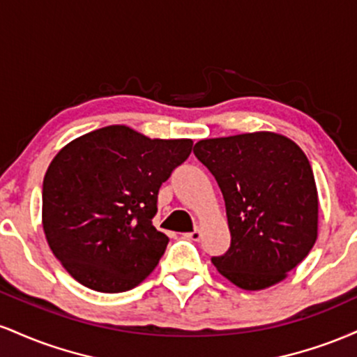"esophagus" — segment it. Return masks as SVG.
Here are the masks:
<instances>
[{
	"mask_svg": "<svg viewBox=\"0 0 357 357\" xmlns=\"http://www.w3.org/2000/svg\"><path fill=\"white\" fill-rule=\"evenodd\" d=\"M186 236L188 240H192V241H198L199 238H202V230H199V228H196L195 231H191V233H186Z\"/></svg>",
	"mask_w": 357,
	"mask_h": 357,
	"instance_id": "esophagus-1",
	"label": "esophagus"
}]
</instances>
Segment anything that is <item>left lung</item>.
Returning a JSON list of instances; mask_svg holds the SVG:
<instances>
[{
	"label": "left lung",
	"instance_id": "8db88e82",
	"mask_svg": "<svg viewBox=\"0 0 357 357\" xmlns=\"http://www.w3.org/2000/svg\"><path fill=\"white\" fill-rule=\"evenodd\" d=\"M192 151L227 206L231 245L213 265L245 290L284 280L317 240V188L304 151L268 130L203 139Z\"/></svg>",
	"mask_w": 357,
	"mask_h": 357
}]
</instances>
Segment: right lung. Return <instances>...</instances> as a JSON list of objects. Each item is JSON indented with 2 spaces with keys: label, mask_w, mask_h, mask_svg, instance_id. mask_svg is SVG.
Instances as JSON below:
<instances>
[{
  "label": "right lung",
  "mask_w": 357,
  "mask_h": 357,
  "mask_svg": "<svg viewBox=\"0 0 357 357\" xmlns=\"http://www.w3.org/2000/svg\"><path fill=\"white\" fill-rule=\"evenodd\" d=\"M191 147V139H151L127 126L61 147L43 179L42 223L53 255L79 284L117 294L153 272L169 241L153 225L159 188Z\"/></svg>",
  "instance_id": "obj_1"
}]
</instances>
